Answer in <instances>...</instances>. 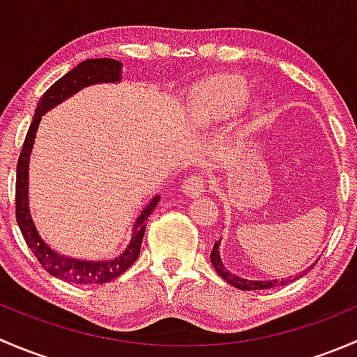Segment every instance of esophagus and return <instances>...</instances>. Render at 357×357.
<instances>
[{"label":"esophagus","mask_w":357,"mask_h":357,"mask_svg":"<svg viewBox=\"0 0 357 357\" xmlns=\"http://www.w3.org/2000/svg\"><path fill=\"white\" fill-rule=\"evenodd\" d=\"M205 186H207V181H205L204 176H190L185 181V185H183V193L188 197H197L204 192Z\"/></svg>","instance_id":"34e87169"}]
</instances>
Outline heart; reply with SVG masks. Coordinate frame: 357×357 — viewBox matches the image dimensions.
Instances as JSON below:
<instances>
[{
    "instance_id": "1",
    "label": "heart",
    "mask_w": 357,
    "mask_h": 357,
    "mask_svg": "<svg viewBox=\"0 0 357 357\" xmlns=\"http://www.w3.org/2000/svg\"><path fill=\"white\" fill-rule=\"evenodd\" d=\"M250 89L235 77L212 79L195 93L193 112L200 121L218 122L231 117L247 105Z\"/></svg>"
}]
</instances>
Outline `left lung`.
Wrapping results in <instances>:
<instances>
[{"label": "left lung", "instance_id": "8db88e82", "mask_svg": "<svg viewBox=\"0 0 357 357\" xmlns=\"http://www.w3.org/2000/svg\"><path fill=\"white\" fill-rule=\"evenodd\" d=\"M211 262H212V266H214L215 273H218V275L221 276L225 282H228L229 285L236 287V289H240V290H266V289H273V287H276V285H287V283L291 282V280H289V278H283L282 282H255V280H243V278H240V276L233 275V273H229L228 269L222 266L221 257H219V242H215L214 248H212ZM307 271H304V275Z\"/></svg>", "mask_w": 357, "mask_h": 357}]
</instances>
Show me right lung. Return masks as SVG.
I'll list each match as a JSON object with an SVG mask.
<instances>
[{
    "mask_svg": "<svg viewBox=\"0 0 357 357\" xmlns=\"http://www.w3.org/2000/svg\"><path fill=\"white\" fill-rule=\"evenodd\" d=\"M121 68L122 63L119 60L112 59H91L84 60L77 67L67 72L63 77H60L55 84L46 89L45 95L39 100L36 107V114L32 117L31 128H29L27 136L20 152L19 162H17V183H15V218L19 222V228L22 236L31 248L32 254L39 261V264L46 269L55 278L63 280V282L74 283V285H98V283H109L121 276L122 273L128 271L139 255L142 248L143 235H145L146 222H149L150 214L157 207L160 197L155 195L145 207V211L136 219V225L132 228V238L129 247L126 248L124 254L115 257L114 261H79V259H70L66 255L56 254L52 250L41 236L38 235L34 222H32L31 212H29L27 202V179H29V155H31L32 143H34L36 131L41 122V115L46 114L50 109L62 103L68 96L77 93L79 89L86 86L98 84V82H117L121 81Z\"/></svg>",
    "mask_w": 357,
    "mask_h": 357,
    "instance_id": "add662e5",
    "label": "right lung"
}]
</instances>
